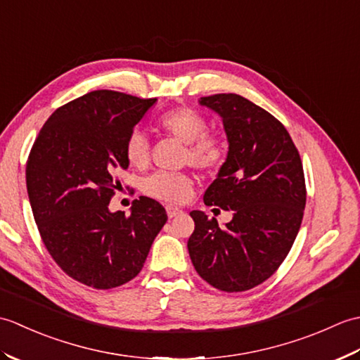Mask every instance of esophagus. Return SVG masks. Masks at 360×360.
<instances>
[{"mask_svg": "<svg viewBox=\"0 0 360 360\" xmlns=\"http://www.w3.org/2000/svg\"><path fill=\"white\" fill-rule=\"evenodd\" d=\"M165 210H167L168 218H174V217H178V215H181V213H182V210L178 209V207H174V205H167Z\"/></svg>", "mask_w": 360, "mask_h": 360, "instance_id": "34e87169", "label": "esophagus"}]
</instances>
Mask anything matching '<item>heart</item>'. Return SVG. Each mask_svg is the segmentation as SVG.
<instances>
[{
  "label": "heart",
  "mask_w": 360,
  "mask_h": 360,
  "mask_svg": "<svg viewBox=\"0 0 360 360\" xmlns=\"http://www.w3.org/2000/svg\"><path fill=\"white\" fill-rule=\"evenodd\" d=\"M156 128L186 143L184 160L201 170L215 172L227 156V145L223 137L207 134V122L192 108H173L160 114ZM125 158L134 168L148 164L150 143L139 129L129 133L125 141ZM142 190L155 200L179 204L184 202L193 190V179L186 173L158 172L143 181Z\"/></svg>",
  "instance_id": "b5f03b06"
}]
</instances>
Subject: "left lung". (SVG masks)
<instances>
[{
  "label": "left lung",
  "instance_id": "obj_1",
  "mask_svg": "<svg viewBox=\"0 0 360 360\" xmlns=\"http://www.w3.org/2000/svg\"><path fill=\"white\" fill-rule=\"evenodd\" d=\"M200 105L219 114L229 142L204 202L233 218L219 227L204 212H190L195 231L187 248L201 278L241 292L269 278L292 248L307 204L303 165L281 122L248 98L215 94Z\"/></svg>",
  "mask_w": 360,
  "mask_h": 360
}]
</instances>
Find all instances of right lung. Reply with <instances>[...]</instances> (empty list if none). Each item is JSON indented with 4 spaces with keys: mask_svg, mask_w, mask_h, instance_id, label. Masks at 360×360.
<instances>
[{
    "mask_svg": "<svg viewBox=\"0 0 360 360\" xmlns=\"http://www.w3.org/2000/svg\"><path fill=\"white\" fill-rule=\"evenodd\" d=\"M156 98L98 89L60 106L30 150L26 184L46 249L63 272L96 289L117 288L143 267L167 223L147 196L131 213L111 212L116 176L128 168L125 141Z\"/></svg>",
    "mask_w": 360,
    "mask_h": 360,
    "instance_id": "1",
    "label": "right lung"
}]
</instances>
